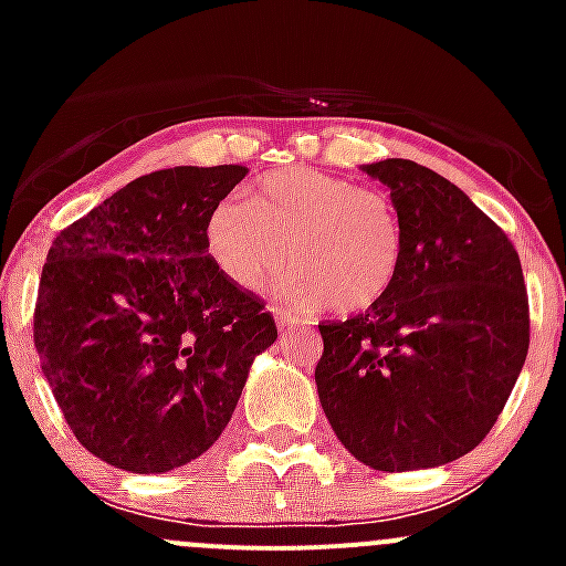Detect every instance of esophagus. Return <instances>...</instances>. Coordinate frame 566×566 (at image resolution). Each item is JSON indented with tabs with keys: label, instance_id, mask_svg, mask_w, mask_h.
Segmentation results:
<instances>
[{
	"label": "esophagus",
	"instance_id": "34e87169",
	"mask_svg": "<svg viewBox=\"0 0 566 566\" xmlns=\"http://www.w3.org/2000/svg\"><path fill=\"white\" fill-rule=\"evenodd\" d=\"M273 319H276V325H279V328H293V325L295 323H301V319L298 317H293V315H290V312H284V310H276V312H273Z\"/></svg>",
	"mask_w": 566,
	"mask_h": 566
}]
</instances>
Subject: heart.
I'll return each instance as SVG.
<instances>
[{
  "label": "heart",
  "instance_id": "obj_1",
  "mask_svg": "<svg viewBox=\"0 0 566 566\" xmlns=\"http://www.w3.org/2000/svg\"><path fill=\"white\" fill-rule=\"evenodd\" d=\"M219 271L241 290H260L287 262L284 301L301 310L367 312L391 293L405 262L402 216L389 193L315 167L262 175L249 199L224 197L205 224Z\"/></svg>",
  "mask_w": 566,
  "mask_h": 566
}]
</instances>
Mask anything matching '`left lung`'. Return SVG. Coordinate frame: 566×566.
I'll list each match as a JSON object with an SVG mask.
<instances>
[{"instance_id": "obj_1", "label": "left lung", "mask_w": 566, "mask_h": 566, "mask_svg": "<svg viewBox=\"0 0 566 566\" xmlns=\"http://www.w3.org/2000/svg\"><path fill=\"white\" fill-rule=\"evenodd\" d=\"M405 224L378 306L317 325V397L342 447L375 471L462 458L493 430L528 353L521 256L454 182L405 158L364 164Z\"/></svg>"}]
</instances>
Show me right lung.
I'll return each mask as SVG.
<instances>
[{
	"mask_svg": "<svg viewBox=\"0 0 566 566\" xmlns=\"http://www.w3.org/2000/svg\"><path fill=\"white\" fill-rule=\"evenodd\" d=\"M249 169L142 175L60 232L35 304L40 369L87 452L164 473L208 452L276 342L262 301L232 284L205 224Z\"/></svg>",
	"mask_w": 566,
	"mask_h": 566,
	"instance_id": "obj_1",
	"label": "right lung"
}]
</instances>
